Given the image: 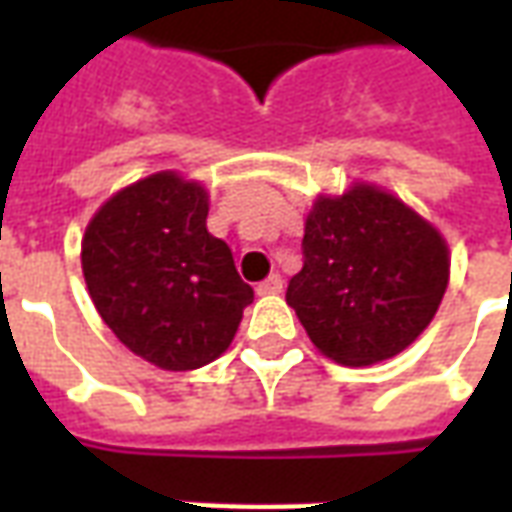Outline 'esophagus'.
I'll list each match as a JSON object with an SVG mask.
<instances>
[{
    "label": "esophagus",
    "instance_id": "obj_1",
    "mask_svg": "<svg viewBox=\"0 0 512 512\" xmlns=\"http://www.w3.org/2000/svg\"><path fill=\"white\" fill-rule=\"evenodd\" d=\"M279 290H282V277H279V274H271V277H266L257 285V293H260V296H274Z\"/></svg>",
    "mask_w": 512,
    "mask_h": 512
}]
</instances>
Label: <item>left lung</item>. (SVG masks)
Here are the masks:
<instances>
[{"mask_svg":"<svg viewBox=\"0 0 512 512\" xmlns=\"http://www.w3.org/2000/svg\"><path fill=\"white\" fill-rule=\"evenodd\" d=\"M301 255L285 299L315 348L351 367L384 362L414 343L450 279L441 235L373 186L315 202Z\"/></svg>","mask_w":512,"mask_h":512,"instance_id":"obj_1","label":"left lung"}]
</instances>
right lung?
Here are the masks:
<instances>
[{
	"label": "right lung",
	"mask_w": 512,
	"mask_h": 512,
	"mask_svg": "<svg viewBox=\"0 0 512 512\" xmlns=\"http://www.w3.org/2000/svg\"><path fill=\"white\" fill-rule=\"evenodd\" d=\"M205 219L200 183L158 172L115 194L84 233L95 310L120 343L164 370H197L224 354L255 299Z\"/></svg>",
	"instance_id": "obj_1"
}]
</instances>
